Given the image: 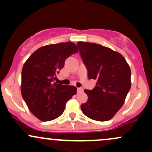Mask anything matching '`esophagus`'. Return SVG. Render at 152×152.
<instances>
[{
    "label": "esophagus",
    "instance_id": "obj_1",
    "mask_svg": "<svg viewBox=\"0 0 152 152\" xmlns=\"http://www.w3.org/2000/svg\"><path fill=\"white\" fill-rule=\"evenodd\" d=\"M83 90H84V89H83L82 88H78L77 91H78V92H81V91H83Z\"/></svg>",
    "mask_w": 152,
    "mask_h": 152
}]
</instances>
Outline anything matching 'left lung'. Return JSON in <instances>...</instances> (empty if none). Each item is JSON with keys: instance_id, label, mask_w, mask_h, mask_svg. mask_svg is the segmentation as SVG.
<instances>
[{"instance_id": "1", "label": "left lung", "mask_w": 152, "mask_h": 152, "mask_svg": "<svg viewBox=\"0 0 152 152\" xmlns=\"http://www.w3.org/2000/svg\"><path fill=\"white\" fill-rule=\"evenodd\" d=\"M89 79L96 80L92 90L85 89L88 100L81 105L86 116L97 121L112 119L124 104L131 89L129 65L118 52L96 43L78 42Z\"/></svg>"}]
</instances>
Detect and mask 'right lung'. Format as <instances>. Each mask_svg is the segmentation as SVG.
<instances>
[{
  "instance_id": "right-lung-1",
  "label": "right lung",
  "mask_w": 152,
  "mask_h": 152,
  "mask_svg": "<svg viewBox=\"0 0 152 152\" xmlns=\"http://www.w3.org/2000/svg\"><path fill=\"white\" fill-rule=\"evenodd\" d=\"M71 42L39 48L26 60L21 71V92L31 113L42 121L63 114L66 102L76 94L74 86L55 82L66 58L78 53Z\"/></svg>"
}]
</instances>
